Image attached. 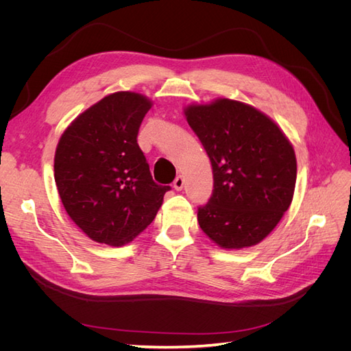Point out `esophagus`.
I'll use <instances>...</instances> for the list:
<instances>
[{"instance_id":"1","label":"esophagus","mask_w":351,"mask_h":351,"mask_svg":"<svg viewBox=\"0 0 351 351\" xmlns=\"http://www.w3.org/2000/svg\"><path fill=\"white\" fill-rule=\"evenodd\" d=\"M183 186H184V178H183L182 176H178V177L174 180L173 187L177 190V192H180V190L183 189Z\"/></svg>"}]
</instances>
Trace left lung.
<instances>
[{
	"label": "left lung",
	"mask_w": 351,
	"mask_h": 351,
	"mask_svg": "<svg viewBox=\"0 0 351 351\" xmlns=\"http://www.w3.org/2000/svg\"><path fill=\"white\" fill-rule=\"evenodd\" d=\"M210 159L214 190L197 221L222 249L261 243L290 208L297 176L293 145L268 115L227 98L184 110Z\"/></svg>",
	"instance_id": "obj_1"
}]
</instances>
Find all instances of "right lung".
Here are the masks:
<instances>
[{
    "mask_svg": "<svg viewBox=\"0 0 351 351\" xmlns=\"http://www.w3.org/2000/svg\"><path fill=\"white\" fill-rule=\"evenodd\" d=\"M152 102L115 92L92 105L61 134L54 177L62 205L84 234L123 246L151 224L169 186L154 182L137 145Z\"/></svg>",
    "mask_w": 351,
    "mask_h": 351,
    "instance_id": "add662e5",
    "label": "right lung"
}]
</instances>
